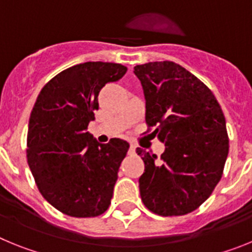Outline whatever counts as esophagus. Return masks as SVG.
I'll return each mask as SVG.
<instances>
[{
	"label": "esophagus",
	"mask_w": 252,
	"mask_h": 252,
	"mask_svg": "<svg viewBox=\"0 0 252 252\" xmlns=\"http://www.w3.org/2000/svg\"><path fill=\"white\" fill-rule=\"evenodd\" d=\"M135 151H136V146L133 145V144H131V145H130V154H135Z\"/></svg>",
	"instance_id": "34e87169"
}]
</instances>
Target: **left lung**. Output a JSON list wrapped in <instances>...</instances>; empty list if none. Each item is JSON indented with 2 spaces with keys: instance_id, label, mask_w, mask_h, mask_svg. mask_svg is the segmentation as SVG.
Wrapping results in <instances>:
<instances>
[{
  "instance_id": "obj_1",
  "label": "left lung",
  "mask_w": 252,
  "mask_h": 252,
  "mask_svg": "<svg viewBox=\"0 0 252 252\" xmlns=\"http://www.w3.org/2000/svg\"><path fill=\"white\" fill-rule=\"evenodd\" d=\"M145 97V121L165 150L160 159L141 148L140 195L151 212L182 216L213 192L228 155L226 120L206 84L174 62L136 65Z\"/></svg>"
}]
</instances>
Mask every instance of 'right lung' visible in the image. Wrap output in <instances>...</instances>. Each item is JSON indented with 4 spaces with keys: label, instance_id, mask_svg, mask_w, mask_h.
Returning a JSON list of instances; mask_svg holds the SVG:
<instances>
[{
    "label": "right lung",
    "instance_id": "right-lung-1",
    "mask_svg": "<svg viewBox=\"0 0 252 252\" xmlns=\"http://www.w3.org/2000/svg\"><path fill=\"white\" fill-rule=\"evenodd\" d=\"M127 68L87 62L55 75L37 95L28 131V162L40 193L72 217H94L111 204L128 142L101 144L87 131L98 94Z\"/></svg>",
    "mask_w": 252,
    "mask_h": 252
}]
</instances>
